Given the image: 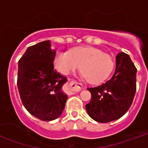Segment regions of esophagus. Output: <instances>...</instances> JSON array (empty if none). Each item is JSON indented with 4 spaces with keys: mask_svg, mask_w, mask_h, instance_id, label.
<instances>
[{
    "mask_svg": "<svg viewBox=\"0 0 148 148\" xmlns=\"http://www.w3.org/2000/svg\"><path fill=\"white\" fill-rule=\"evenodd\" d=\"M69 87H70V90L74 92H79L82 90V84L78 83L77 82H74V81H72L69 83Z\"/></svg>",
    "mask_w": 148,
    "mask_h": 148,
    "instance_id": "esophagus-1",
    "label": "esophagus"
}]
</instances>
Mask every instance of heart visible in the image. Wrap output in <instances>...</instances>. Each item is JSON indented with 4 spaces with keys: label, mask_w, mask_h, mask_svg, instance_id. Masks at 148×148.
Listing matches in <instances>:
<instances>
[{
    "label": "heart",
    "mask_w": 148,
    "mask_h": 148,
    "mask_svg": "<svg viewBox=\"0 0 148 148\" xmlns=\"http://www.w3.org/2000/svg\"><path fill=\"white\" fill-rule=\"evenodd\" d=\"M55 63L58 71L62 74H71L80 67L82 76L92 84L101 83L106 80L114 66L109 55L93 47H78L71 53L58 52Z\"/></svg>",
    "instance_id": "obj_1"
}]
</instances>
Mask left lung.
Wrapping results in <instances>:
<instances>
[{"mask_svg": "<svg viewBox=\"0 0 148 148\" xmlns=\"http://www.w3.org/2000/svg\"><path fill=\"white\" fill-rule=\"evenodd\" d=\"M136 72L129 55L119 53L111 79L98 86L87 88L91 93V101L86 105V109L90 117L97 122L107 123L124 116L136 93Z\"/></svg>", "mask_w": 148, "mask_h": 148, "instance_id": "8db88e82", "label": "left lung"}]
</instances>
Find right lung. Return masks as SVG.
Returning a JSON list of instances; mask_svg holds the SVG:
<instances>
[{
    "mask_svg": "<svg viewBox=\"0 0 148 148\" xmlns=\"http://www.w3.org/2000/svg\"><path fill=\"white\" fill-rule=\"evenodd\" d=\"M56 52L50 40L31 46L18 62L17 86L25 109L39 120L50 121L60 116L67 100L62 91L66 77L56 72Z\"/></svg>",
    "mask_w": 148,
    "mask_h": 148,
    "instance_id": "right-lung-1",
    "label": "right lung"
}]
</instances>
